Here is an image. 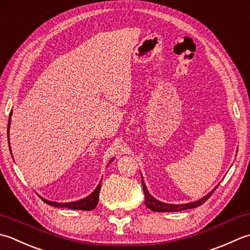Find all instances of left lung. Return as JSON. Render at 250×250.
<instances>
[{"label":"left lung","mask_w":250,"mask_h":250,"mask_svg":"<svg viewBox=\"0 0 250 250\" xmlns=\"http://www.w3.org/2000/svg\"><path fill=\"white\" fill-rule=\"evenodd\" d=\"M142 188H144V192H145V197H146V205L147 208H150L151 210L153 211H159V212H171V211H180V210H185V209H190V208H195L197 206H201L202 204L205 203L208 198L211 196L216 189H213L210 193H208L206 196H204L201 200H198L196 202H192L189 204H181V205H174V204H166V203H162L160 201L155 200V198L152 196L149 191L146 190V187L145 185V181L142 179Z\"/></svg>","instance_id":"1"}]
</instances>
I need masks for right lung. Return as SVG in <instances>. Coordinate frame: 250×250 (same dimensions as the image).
<instances>
[{
	"label": "right lung",
	"mask_w": 250,
	"mask_h": 250,
	"mask_svg": "<svg viewBox=\"0 0 250 250\" xmlns=\"http://www.w3.org/2000/svg\"><path fill=\"white\" fill-rule=\"evenodd\" d=\"M9 116H12V112L9 113ZM9 123H11V118L8 120V128H9ZM9 145V142H8ZM11 147V146H9ZM100 188H101V182H99L98 187L96 188V190L91 193V194L87 197L83 198V200L76 201V202H71V203H55V202H50L45 200V198H42V201L45 202L50 206H55V207H65V208H70V209H76V210H91L97 206L99 201V192H100Z\"/></svg>",
	"instance_id": "obj_1"
}]
</instances>
